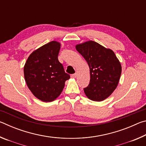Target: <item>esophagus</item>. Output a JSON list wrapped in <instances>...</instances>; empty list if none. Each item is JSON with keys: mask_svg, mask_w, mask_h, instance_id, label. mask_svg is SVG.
<instances>
[{"mask_svg": "<svg viewBox=\"0 0 146 146\" xmlns=\"http://www.w3.org/2000/svg\"><path fill=\"white\" fill-rule=\"evenodd\" d=\"M76 73L72 74V75H71V78H76Z\"/></svg>", "mask_w": 146, "mask_h": 146, "instance_id": "esophagus-1", "label": "esophagus"}]
</instances>
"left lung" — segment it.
Instances as JSON below:
<instances>
[{"label": "left lung", "mask_w": 146, "mask_h": 146, "mask_svg": "<svg viewBox=\"0 0 146 146\" xmlns=\"http://www.w3.org/2000/svg\"><path fill=\"white\" fill-rule=\"evenodd\" d=\"M76 49L86 59L90 70V81L84 88L86 95L93 101H102L117 88L122 67L115 54L94 41L76 46Z\"/></svg>", "instance_id": "left-lung-1"}]
</instances>
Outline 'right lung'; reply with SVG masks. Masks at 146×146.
Here are the masks:
<instances>
[{
    "instance_id": "obj_1",
    "label": "right lung",
    "mask_w": 146,
    "mask_h": 146,
    "mask_svg": "<svg viewBox=\"0 0 146 146\" xmlns=\"http://www.w3.org/2000/svg\"><path fill=\"white\" fill-rule=\"evenodd\" d=\"M60 48V43L51 41L34 51L24 66L27 86L35 97L43 102L55 100L70 78L58 61Z\"/></svg>"
}]
</instances>
